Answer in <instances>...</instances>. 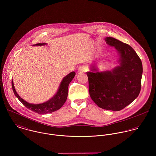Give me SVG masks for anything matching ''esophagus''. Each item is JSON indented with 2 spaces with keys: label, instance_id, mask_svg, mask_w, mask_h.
<instances>
[{
  "label": "esophagus",
  "instance_id": "34e87169",
  "mask_svg": "<svg viewBox=\"0 0 156 156\" xmlns=\"http://www.w3.org/2000/svg\"><path fill=\"white\" fill-rule=\"evenodd\" d=\"M88 67H85V66H82L79 68V72L85 73V72H87L88 71Z\"/></svg>",
  "mask_w": 156,
  "mask_h": 156
}]
</instances>
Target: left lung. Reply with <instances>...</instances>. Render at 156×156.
<instances>
[{"label": "left lung", "mask_w": 156, "mask_h": 156, "mask_svg": "<svg viewBox=\"0 0 156 156\" xmlns=\"http://www.w3.org/2000/svg\"><path fill=\"white\" fill-rule=\"evenodd\" d=\"M108 44L118 50L120 66L111 71L98 72L93 66L87 72L89 95L100 108L119 111L137 97L141 89L142 64L133 48L114 38H105Z\"/></svg>", "instance_id": "obj_1"}]
</instances>
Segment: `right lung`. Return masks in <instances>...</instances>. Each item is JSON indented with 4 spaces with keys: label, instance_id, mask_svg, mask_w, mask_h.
<instances>
[{
    "label": "right lung",
    "instance_id": "1",
    "mask_svg": "<svg viewBox=\"0 0 156 156\" xmlns=\"http://www.w3.org/2000/svg\"><path fill=\"white\" fill-rule=\"evenodd\" d=\"M44 44H45V43H38L34 45H43ZM75 75L76 73L74 71H73L66 76L62 80L59 89L56 94L49 100L42 104H30L24 101L17 93L14 86L12 80L11 82L12 88L15 95L21 101L23 105L27 109L38 114L49 113L59 109L64 105L67 100L68 92V85L75 76Z\"/></svg>",
    "mask_w": 156,
    "mask_h": 156
}]
</instances>
